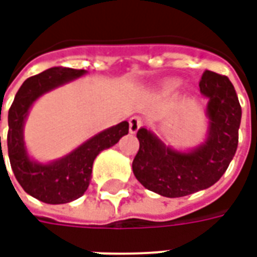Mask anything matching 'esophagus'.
<instances>
[{"label":"esophagus","mask_w":257,"mask_h":257,"mask_svg":"<svg viewBox=\"0 0 257 257\" xmlns=\"http://www.w3.org/2000/svg\"><path fill=\"white\" fill-rule=\"evenodd\" d=\"M140 126H142V119L139 117H132L129 119V132L131 134H136Z\"/></svg>","instance_id":"1"}]
</instances>
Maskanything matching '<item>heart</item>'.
I'll return each instance as SVG.
<instances>
[{
    "mask_svg": "<svg viewBox=\"0 0 257 257\" xmlns=\"http://www.w3.org/2000/svg\"><path fill=\"white\" fill-rule=\"evenodd\" d=\"M180 85H182V82L178 81V79L169 81V82L164 84V86H162V89H161L162 93H164V95H171V93H173L175 90H178L179 88H180Z\"/></svg>",
    "mask_w": 257,
    "mask_h": 257,
    "instance_id": "heart-1",
    "label": "heart"
}]
</instances>
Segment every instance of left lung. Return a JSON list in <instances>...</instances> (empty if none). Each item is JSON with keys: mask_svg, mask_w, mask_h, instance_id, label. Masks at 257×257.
Instances as JSON below:
<instances>
[{"mask_svg": "<svg viewBox=\"0 0 257 257\" xmlns=\"http://www.w3.org/2000/svg\"><path fill=\"white\" fill-rule=\"evenodd\" d=\"M199 90L208 100V129L199 145L176 150L151 129L140 128L136 135L140 147L132 162L135 176L162 197L178 198L213 186L237 151L242 111L230 79L205 70Z\"/></svg>", "mask_w": 257, "mask_h": 257, "instance_id": "left-lung-1", "label": "left lung"}]
</instances>
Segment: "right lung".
<instances>
[{"instance_id":"1","label":"right lung","mask_w":257,"mask_h":257,"mask_svg":"<svg viewBox=\"0 0 257 257\" xmlns=\"http://www.w3.org/2000/svg\"><path fill=\"white\" fill-rule=\"evenodd\" d=\"M86 73L67 67L48 68L26 79L9 108L8 154L15 178L26 193L45 204H67L79 198L89 186L92 165L99 153L128 135V121H122L85 140L62 158L40 162L30 157L25 142V123L33 104L48 92Z\"/></svg>"}]
</instances>
